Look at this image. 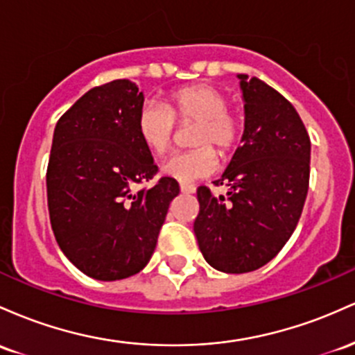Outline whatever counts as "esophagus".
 <instances>
[{
  "mask_svg": "<svg viewBox=\"0 0 355 355\" xmlns=\"http://www.w3.org/2000/svg\"><path fill=\"white\" fill-rule=\"evenodd\" d=\"M181 193H184V194L196 193V186H193V184H181Z\"/></svg>",
  "mask_w": 355,
  "mask_h": 355,
  "instance_id": "esophagus-1",
  "label": "esophagus"
}]
</instances>
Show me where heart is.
Returning a JSON list of instances; mask_svg holds the SVG:
<instances>
[{
	"label": "heart",
	"instance_id": "heart-1",
	"mask_svg": "<svg viewBox=\"0 0 355 355\" xmlns=\"http://www.w3.org/2000/svg\"><path fill=\"white\" fill-rule=\"evenodd\" d=\"M225 92L208 83L179 87L167 97V105L146 102L137 114V132L150 153L162 156L173 146L176 122L196 124L191 134L194 149L171 156L162 164V174L179 182H193L208 178L216 169L220 156L230 154L240 142L243 115L228 105Z\"/></svg>",
	"mask_w": 355,
	"mask_h": 355
}]
</instances>
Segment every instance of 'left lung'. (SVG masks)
Wrapping results in <instances>:
<instances>
[{
	"instance_id": "1",
	"label": "left lung",
	"mask_w": 355,
	"mask_h": 355,
	"mask_svg": "<svg viewBox=\"0 0 355 355\" xmlns=\"http://www.w3.org/2000/svg\"><path fill=\"white\" fill-rule=\"evenodd\" d=\"M238 78L243 146L214 181L230 191L216 198L199 186L194 221L202 257L225 273L253 272L277 257L297 228L310 179V137L295 107L257 77Z\"/></svg>"
}]
</instances>
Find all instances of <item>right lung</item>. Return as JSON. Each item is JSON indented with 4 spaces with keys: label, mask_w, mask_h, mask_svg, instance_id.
<instances>
[{
    "label": "right lung",
    "mask_w": 355,
    "mask_h": 355,
    "mask_svg": "<svg viewBox=\"0 0 355 355\" xmlns=\"http://www.w3.org/2000/svg\"><path fill=\"white\" fill-rule=\"evenodd\" d=\"M144 95L127 78L82 95L58 119L46 167L50 223L65 257L95 280L141 272L156 248L176 179L157 174L137 132Z\"/></svg>",
    "instance_id": "right-lung-1"
}]
</instances>
